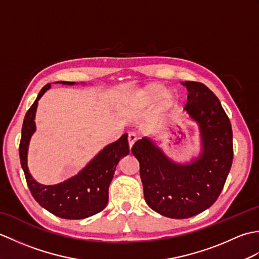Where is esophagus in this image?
Wrapping results in <instances>:
<instances>
[{
  "label": "esophagus",
  "instance_id": "obj_1",
  "mask_svg": "<svg viewBox=\"0 0 259 259\" xmlns=\"http://www.w3.org/2000/svg\"><path fill=\"white\" fill-rule=\"evenodd\" d=\"M136 140H137V135H136L135 133H130V134L128 135V142H129V147H130V148L134 146Z\"/></svg>",
  "mask_w": 259,
  "mask_h": 259
}]
</instances>
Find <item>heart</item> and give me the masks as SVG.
Returning <instances> with one entry per match:
<instances>
[{
  "instance_id": "obj_1",
  "label": "heart",
  "mask_w": 259,
  "mask_h": 259,
  "mask_svg": "<svg viewBox=\"0 0 259 259\" xmlns=\"http://www.w3.org/2000/svg\"><path fill=\"white\" fill-rule=\"evenodd\" d=\"M166 91H167L166 87L162 84H151V85H148L146 89L142 91V98H144V100L146 102H150V103L156 102L162 97ZM172 100H174V97L171 93H166V95L162 98V106L168 107L169 104L172 102Z\"/></svg>"
}]
</instances>
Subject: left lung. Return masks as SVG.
I'll list each match as a JSON object with an SVG mask.
<instances>
[{
	"label": "left lung",
	"instance_id": "left-lung-1",
	"mask_svg": "<svg viewBox=\"0 0 259 259\" xmlns=\"http://www.w3.org/2000/svg\"><path fill=\"white\" fill-rule=\"evenodd\" d=\"M188 91L185 111L199 128L200 152L188 162L169 158L144 137L131 152L140 163L147 205L164 217L184 219L217 200L233 163V130L221 101L199 82H181Z\"/></svg>",
	"mask_w": 259,
	"mask_h": 259
}]
</instances>
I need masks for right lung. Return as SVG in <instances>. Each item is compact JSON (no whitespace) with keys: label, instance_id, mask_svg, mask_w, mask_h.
I'll use <instances>...</instances> for the list:
<instances>
[{"label":"right lung","instance_id":"add662e5","mask_svg":"<svg viewBox=\"0 0 259 259\" xmlns=\"http://www.w3.org/2000/svg\"><path fill=\"white\" fill-rule=\"evenodd\" d=\"M54 83L74 85L75 82L57 81ZM84 84V83H83ZM51 83L42 88L34 103L26 112L20 142V159L27 186L33 198L45 209L64 219H83L100 212L109 199V186L120 159L129 153L128 134L106 146L72 177L57 185H42L32 177L27 167L30 140L35 133V113L38 100L50 89Z\"/></svg>","mask_w":259,"mask_h":259}]
</instances>
